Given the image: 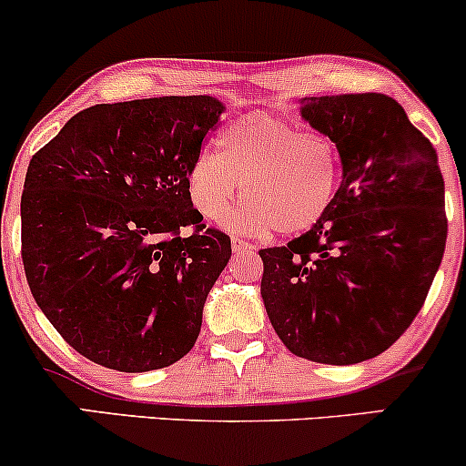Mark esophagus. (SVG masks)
<instances>
[{"label":"esophagus","instance_id":"34e87169","mask_svg":"<svg viewBox=\"0 0 466 466\" xmlns=\"http://www.w3.org/2000/svg\"><path fill=\"white\" fill-rule=\"evenodd\" d=\"M232 249L234 254H251V251L256 249V245L248 243V240L243 238H232Z\"/></svg>","mask_w":466,"mask_h":466}]
</instances>
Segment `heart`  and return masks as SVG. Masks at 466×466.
<instances>
[{"label":"heart","mask_w":466,"mask_h":466,"mask_svg":"<svg viewBox=\"0 0 466 466\" xmlns=\"http://www.w3.org/2000/svg\"><path fill=\"white\" fill-rule=\"evenodd\" d=\"M341 153L326 133H307L287 117L256 111L218 133V153L201 151L190 164L188 195L197 212L229 218L240 232L298 234L322 221L341 186Z\"/></svg>","instance_id":"b5f03b06"}]
</instances>
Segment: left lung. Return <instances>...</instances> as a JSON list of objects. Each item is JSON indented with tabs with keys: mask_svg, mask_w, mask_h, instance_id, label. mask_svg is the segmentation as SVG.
Here are the masks:
<instances>
[{
	"mask_svg": "<svg viewBox=\"0 0 466 466\" xmlns=\"http://www.w3.org/2000/svg\"><path fill=\"white\" fill-rule=\"evenodd\" d=\"M337 142L341 186L322 221L260 249L267 315L302 360L350 366L388 350L414 322L447 240L438 155L386 94L302 100Z\"/></svg>",
	"mask_w": 466,
	"mask_h": 466,
	"instance_id": "8db88e82",
	"label": "left lung"
}]
</instances>
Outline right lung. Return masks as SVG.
Wrapping results in <instances>:
<instances>
[{"instance_id": "obj_1", "label": "right lung", "mask_w": 466, "mask_h": 466, "mask_svg": "<svg viewBox=\"0 0 466 466\" xmlns=\"http://www.w3.org/2000/svg\"><path fill=\"white\" fill-rule=\"evenodd\" d=\"M223 105L162 96L78 111L32 155L21 258L36 304L98 366L148 372L188 355L232 243L206 228L188 170Z\"/></svg>"}]
</instances>
